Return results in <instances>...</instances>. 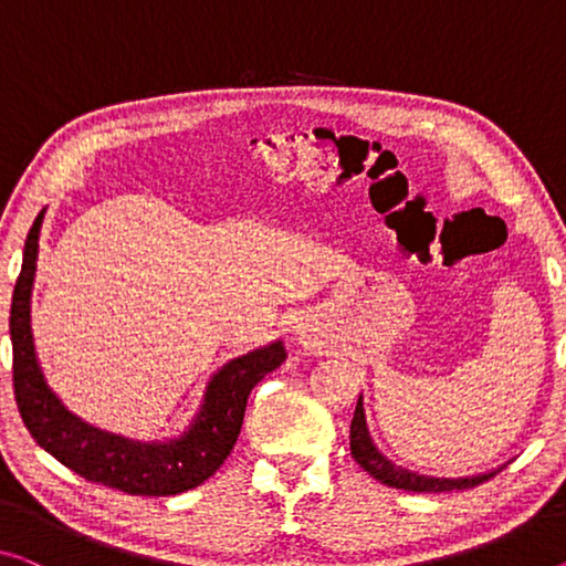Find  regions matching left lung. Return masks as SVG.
<instances>
[{
	"label": "left lung",
	"mask_w": 566,
	"mask_h": 566,
	"mask_svg": "<svg viewBox=\"0 0 566 566\" xmlns=\"http://www.w3.org/2000/svg\"><path fill=\"white\" fill-rule=\"evenodd\" d=\"M352 455L356 463H359L364 471H367L371 478H377L379 483L389 485V489H402V491H412V493H442V491H463V489H473V485L489 481L495 471L483 473V475H471V478H432V475H420L415 471H407V468L395 465L392 460L385 458L374 446L369 428H367V417H364V402L359 397L354 410V420H352Z\"/></svg>",
	"instance_id": "obj_1"
}]
</instances>
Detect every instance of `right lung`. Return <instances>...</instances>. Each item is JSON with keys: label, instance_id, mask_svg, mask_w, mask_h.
<instances>
[{"label": "right lung", "instance_id": "obj_1", "mask_svg": "<svg viewBox=\"0 0 566 566\" xmlns=\"http://www.w3.org/2000/svg\"><path fill=\"white\" fill-rule=\"evenodd\" d=\"M42 217L45 210L32 222L24 240L22 271L14 283L10 311L14 399L24 428L42 450L91 483L132 495H177L197 489L228 460L238 442L250 392L285 359L283 342L260 346L224 364L207 385L205 402L192 424L179 438L138 442L93 428L60 402L34 354L30 301Z\"/></svg>", "mask_w": 566, "mask_h": 566}]
</instances>
